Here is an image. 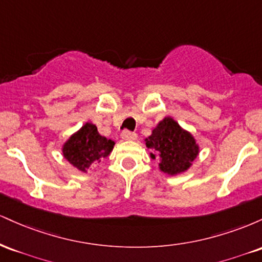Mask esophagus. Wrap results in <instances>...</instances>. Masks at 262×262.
<instances>
[{
    "label": "esophagus",
    "mask_w": 262,
    "mask_h": 262,
    "mask_svg": "<svg viewBox=\"0 0 262 262\" xmlns=\"http://www.w3.org/2000/svg\"><path fill=\"white\" fill-rule=\"evenodd\" d=\"M122 138L124 140H135V139H137V134H135L134 132L124 130L122 133Z\"/></svg>",
    "instance_id": "34e87169"
}]
</instances>
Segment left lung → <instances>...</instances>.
Returning <instances> with one entry per match:
<instances>
[{"label": "left lung", "mask_w": 262, "mask_h": 262, "mask_svg": "<svg viewBox=\"0 0 262 262\" xmlns=\"http://www.w3.org/2000/svg\"><path fill=\"white\" fill-rule=\"evenodd\" d=\"M146 148L152 159L160 160L159 167L169 175L183 172L191 166L198 155V145L188 132L183 130L179 123L167 117L158 124L146 139Z\"/></svg>", "instance_id": "obj_1"}]
</instances>
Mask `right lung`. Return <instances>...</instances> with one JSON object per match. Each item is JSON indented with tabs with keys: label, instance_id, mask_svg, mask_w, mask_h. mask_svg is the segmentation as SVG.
<instances>
[{
	"label": "right lung",
	"instance_id": "right-lung-1",
	"mask_svg": "<svg viewBox=\"0 0 262 262\" xmlns=\"http://www.w3.org/2000/svg\"><path fill=\"white\" fill-rule=\"evenodd\" d=\"M113 145L114 141L100 135L95 124L86 123L64 144L62 154L71 165L86 172L92 162L107 158Z\"/></svg>",
	"mask_w": 262,
	"mask_h": 262
}]
</instances>
